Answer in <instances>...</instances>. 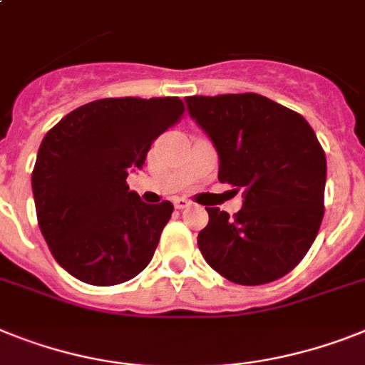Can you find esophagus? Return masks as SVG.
<instances>
[{"mask_svg":"<svg viewBox=\"0 0 365 365\" xmlns=\"http://www.w3.org/2000/svg\"><path fill=\"white\" fill-rule=\"evenodd\" d=\"M173 205H175V209L182 210L186 207H190V201L185 200V197H177V200H173Z\"/></svg>","mask_w":365,"mask_h":365,"instance_id":"esophagus-1","label":"esophagus"}]
</instances>
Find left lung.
<instances>
[{
    "mask_svg": "<svg viewBox=\"0 0 365 365\" xmlns=\"http://www.w3.org/2000/svg\"><path fill=\"white\" fill-rule=\"evenodd\" d=\"M190 117L218 153V180L242 190L230 218L207 207L197 235L205 261L239 285H263L297 267L324 215L327 156L297 111L255 93L188 96Z\"/></svg>",
    "mask_w": 365,
    "mask_h": 365,
    "instance_id": "obj_1",
    "label": "left lung"
}]
</instances>
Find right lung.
<instances>
[{
  "instance_id": "1",
  "label": "right lung",
  "mask_w": 365,
  "mask_h": 365,
  "mask_svg": "<svg viewBox=\"0 0 365 365\" xmlns=\"http://www.w3.org/2000/svg\"><path fill=\"white\" fill-rule=\"evenodd\" d=\"M185 104L164 98H102L76 108L38 147L31 188L38 227L56 261L89 285H117L145 269L173 205H147L126 177Z\"/></svg>"
}]
</instances>
